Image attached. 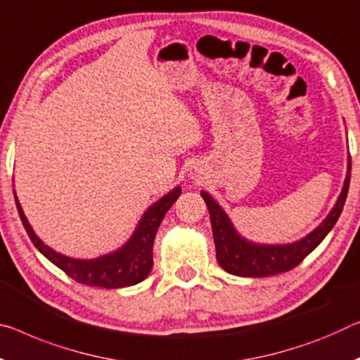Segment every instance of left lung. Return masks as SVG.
<instances>
[{
    "label": "left lung",
    "instance_id": "left-lung-1",
    "mask_svg": "<svg viewBox=\"0 0 360 360\" xmlns=\"http://www.w3.org/2000/svg\"><path fill=\"white\" fill-rule=\"evenodd\" d=\"M349 179L351 157L343 191H341V195L338 197V202L333 207L332 213L316 231L311 232L303 240L292 245H255L243 240L233 229L229 218L219 205L207 192H202L203 200L210 211L211 229H213L216 245V259H218L219 266L226 272L240 277H269L292 271L323 240L325 236L336 224L345 207Z\"/></svg>",
    "mask_w": 360,
    "mask_h": 360
}]
</instances>
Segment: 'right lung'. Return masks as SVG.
<instances>
[{"mask_svg":"<svg viewBox=\"0 0 360 360\" xmlns=\"http://www.w3.org/2000/svg\"><path fill=\"white\" fill-rule=\"evenodd\" d=\"M181 195V189L171 191L168 195L152 205L147 210L144 218L141 219L138 229L133 233V237L129 238V242L124 245L118 252L102 256L98 259L91 261H82V259H72L67 256H62L56 253L46 247L39 238L35 236V232L32 231L30 224H28L27 218L24 216V211L20 208V203L17 202L15 205L19 210L22 224H24L25 231L30 237L33 245L41 252L46 258L56 264L59 269L64 271L68 277H72L73 281L88 287H99V288H122L129 287V285H136L144 281L149 276L153 266V240H155L157 231L160 227V222L163 221L167 211L171 208L176 200Z\"/></svg>","mask_w":360,"mask_h":360,"instance_id":"add662e5","label":"right lung"}]
</instances>
